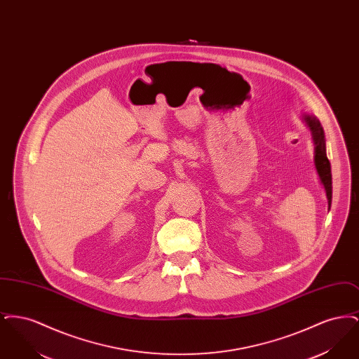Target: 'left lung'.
<instances>
[{
  "mask_svg": "<svg viewBox=\"0 0 359 359\" xmlns=\"http://www.w3.org/2000/svg\"><path fill=\"white\" fill-rule=\"evenodd\" d=\"M304 120L307 121L308 126L312 132L313 142H315V165L318 173L320 176V180L325 188L327 199H328V210L331 207V199H332V179H331V165L330 160L325 154V132L320 125V122L315 117L306 116Z\"/></svg>",
  "mask_w": 359,
  "mask_h": 359,
  "instance_id": "obj_1",
  "label": "left lung"
}]
</instances>
